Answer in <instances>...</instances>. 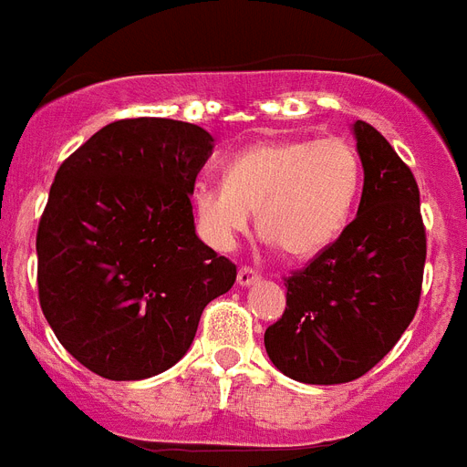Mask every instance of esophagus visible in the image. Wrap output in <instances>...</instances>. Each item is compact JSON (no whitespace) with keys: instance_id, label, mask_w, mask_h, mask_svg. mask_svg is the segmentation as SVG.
Wrapping results in <instances>:
<instances>
[{"instance_id":"34e87169","label":"esophagus","mask_w":467,"mask_h":467,"mask_svg":"<svg viewBox=\"0 0 467 467\" xmlns=\"http://www.w3.org/2000/svg\"><path fill=\"white\" fill-rule=\"evenodd\" d=\"M257 277H260V275H257L255 267H251V265H244V267L238 270L236 279H238V285H241V286H248V285H253Z\"/></svg>"}]
</instances>
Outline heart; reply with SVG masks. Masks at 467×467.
<instances>
[{"instance_id":"heart-1","label":"heart","mask_w":467,"mask_h":467,"mask_svg":"<svg viewBox=\"0 0 467 467\" xmlns=\"http://www.w3.org/2000/svg\"><path fill=\"white\" fill-rule=\"evenodd\" d=\"M361 185L359 151L342 137L270 140L238 151L223 166V182L195 190L204 238L229 248L251 223L289 257L326 251L347 226Z\"/></svg>"}]
</instances>
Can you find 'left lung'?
Instances as JSON below:
<instances>
[{"instance_id":"8db88e82","label":"left lung","mask_w":467,"mask_h":467,"mask_svg":"<svg viewBox=\"0 0 467 467\" xmlns=\"http://www.w3.org/2000/svg\"><path fill=\"white\" fill-rule=\"evenodd\" d=\"M354 134L364 166L359 212L285 277L286 308L265 330L272 364L316 386L371 371L408 330L422 294L427 231L415 175L368 122H354Z\"/></svg>"}]
</instances>
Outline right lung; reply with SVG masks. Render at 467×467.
<instances>
[{"label": "right lung", "instance_id": "add662e5", "mask_svg": "<svg viewBox=\"0 0 467 467\" xmlns=\"http://www.w3.org/2000/svg\"><path fill=\"white\" fill-rule=\"evenodd\" d=\"M212 134L169 118L115 120L67 156L36 234L38 298L88 371L140 381L192 345L236 265L195 234L190 192Z\"/></svg>", "mask_w": 467, "mask_h": 467}]
</instances>
